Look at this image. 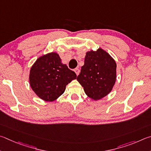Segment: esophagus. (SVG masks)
<instances>
[{
	"instance_id": "obj_1",
	"label": "esophagus",
	"mask_w": 151,
	"mask_h": 151,
	"mask_svg": "<svg viewBox=\"0 0 151 151\" xmlns=\"http://www.w3.org/2000/svg\"><path fill=\"white\" fill-rule=\"evenodd\" d=\"M74 71H75L76 73V75H77V76H78L79 73H80V70H79L78 68H76L75 70H74Z\"/></svg>"
}]
</instances>
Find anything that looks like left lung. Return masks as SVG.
I'll use <instances>...</instances> for the list:
<instances>
[{
	"label": "left lung",
	"mask_w": 151,
	"mask_h": 151,
	"mask_svg": "<svg viewBox=\"0 0 151 151\" xmlns=\"http://www.w3.org/2000/svg\"><path fill=\"white\" fill-rule=\"evenodd\" d=\"M115 60L101 48L86 53L84 65L77 80L92 99L99 100L112 90L116 80Z\"/></svg>",
	"instance_id": "left-lung-1"
}]
</instances>
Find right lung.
<instances>
[{
    "label": "right lung",
    "instance_id": "right-lung-1",
    "mask_svg": "<svg viewBox=\"0 0 151 151\" xmlns=\"http://www.w3.org/2000/svg\"><path fill=\"white\" fill-rule=\"evenodd\" d=\"M76 77L73 71L62 63L59 55L52 52L36 61L30 69L29 80L40 98L52 101L63 93L65 86Z\"/></svg>",
    "mask_w": 151,
    "mask_h": 151
}]
</instances>
